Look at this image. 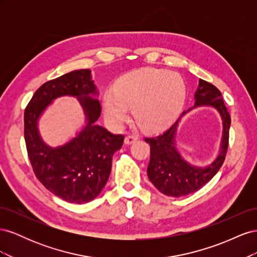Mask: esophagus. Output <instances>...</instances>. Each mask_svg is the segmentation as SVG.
<instances>
[{"label": "esophagus", "mask_w": 257, "mask_h": 257, "mask_svg": "<svg viewBox=\"0 0 257 257\" xmlns=\"http://www.w3.org/2000/svg\"><path fill=\"white\" fill-rule=\"evenodd\" d=\"M137 139H138L137 136L130 135V136H126L125 139H124V143H125V145H132V144H134Z\"/></svg>", "instance_id": "1"}]
</instances>
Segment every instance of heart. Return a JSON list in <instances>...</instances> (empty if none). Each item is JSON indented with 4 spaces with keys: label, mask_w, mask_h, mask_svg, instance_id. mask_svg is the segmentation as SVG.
<instances>
[{
    "label": "heart",
    "mask_w": 257,
    "mask_h": 257,
    "mask_svg": "<svg viewBox=\"0 0 257 257\" xmlns=\"http://www.w3.org/2000/svg\"><path fill=\"white\" fill-rule=\"evenodd\" d=\"M185 100L182 77L160 68H142L122 76L103 97L104 114L112 126L126 121L128 108L139 127L159 131L172 124Z\"/></svg>",
    "instance_id": "b5f03b06"
}]
</instances>
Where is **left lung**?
<instances>
[{"mask_svg":"<svg viewBox=\"0 0 257 257\" xmlns=\"http://www.w3.org/2000/svg\"><path fill=\"white\" fill-rule=\"evenodd\" d=\"M195 104L182 114L172 126L159 136L145 138L150 144V162L147 173L149 180L161 193L167 196L180 197L198 191L215 176L222 167L228 148L230 115L220 90L213 84L199 79L195 92ZM213 106L220 113L223 123L222 141L219 153L212 163L205 168L190 165L181 157L175 147V134L181 118L194 107Z\"/></svg>","mask_w":257,"mask_h":257,"instance_id":"8db88e82","label":"left lung"}]
</instances>
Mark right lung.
<instances>
[{
  "instance_id": "right-lung-1",
  "label": "right lung",
  "mask_w": 257,
  "mask_h": 257,
  "mask_svg": "<svg viewBox=\"0 0 257 257\" xmlns=\"http://www.w3.org/2000/svg\"><path fill=\"white\" fill-rule=\"evenodd\" d=\"M98 91L90 69H78L44 83L25 110V139L34 174L46 189L68 203H89L102 192L109 178L112 157L124 137L113 135L95 123L100 115ZM61 96L79 99L86 115L80 132L64 145L46 144L38 120L53 100Z\"/></svg>"
}]
</instances>
